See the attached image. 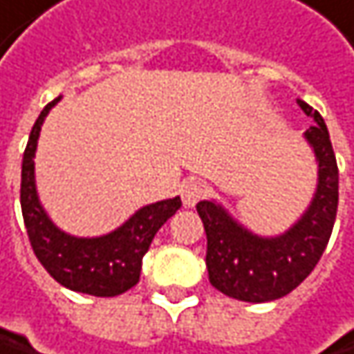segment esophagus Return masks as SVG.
Segmentation results:
<instances>
[{
  "mask_svg": "<svg viewBox=\"0 0 354 354\" xmlns=\"http://www.w3.org/2000/svg\"><path fill=\"white\" fill-rule=\"evenodd\" d=\"M207 184L201 182V180H188L182 184L180 188V196H182V203L186 207H196L198 201H203L207 196Z\"/></svg>",
  "mask_w": 354,
  "mask_h": 354,
  "instance_id": "34e87169",
  "label": "esophagus"
}]
</instances>
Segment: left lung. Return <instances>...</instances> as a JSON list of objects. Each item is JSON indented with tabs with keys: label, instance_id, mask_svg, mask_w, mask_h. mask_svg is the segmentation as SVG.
<instances>
[{
	"label": "left lung",
	"instance_id": "8db88e82",
	"mask_svg": "<svg viewBox=\"0 0 354 354\" xmlns=\"http://www.w3.org/2000/svg\"><path fill=\"white\" fill-rule=\"evenodd\" d=\"M316 125L306 129L318 162V184L306 212L281 235L259 237L237 223L214 201L196 205L207 231L210 283L241 302H272L296 290L320 261L338 207V166L330 136L320 113L298 99Z\"/></svg>",
	"mask_w": 354,
	"mask_h": 354
}]
</instances>
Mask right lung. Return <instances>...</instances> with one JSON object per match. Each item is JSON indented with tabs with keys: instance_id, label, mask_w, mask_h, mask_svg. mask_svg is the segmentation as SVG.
Returning <instances> with one entry per match:
<instances>
[{
	"instance_id": "1",
	"label": "right lung",
	"mask_w": 354,
	"mask_h": 354,
	"mask_svg": "<svg viewBox=\"0 0 354 354\" xmlns=\"http://www.w3.org/2000/svg\"><path fill=\"white\" fill-rule=\"evenodd\" d=\"M58 101L60 97L42 109L24 151L19 203L28 239L38 261L60 286L99 298L119 296L140 281L142 259L153 235L182 207V201L174 196L142 207L121 227L101 237H75L60 231L40 205L34 176L40 129Z\"/></svg>"
}]
</instances>
